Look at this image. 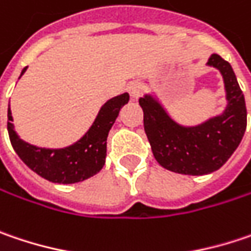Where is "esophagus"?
I'll return each instance as SVG.
<instances>
[{
  "label": "esophagus",
  "mask_w": 251,
  "mask_h": 251,
  "mask_svg": "<svg viewBox=\"0 0 251 251\" xmlns=\"http://www.w3.org/2000/svg\"><path fill=\"white\" fill-rule=\"evenodd\" d=\"M127 91L130 94V97L133 100H138L141 96V91H143V87L140 82H130L128 87H127Z\"/></svg>",
  "instance_id": "1"
}]
</instances>
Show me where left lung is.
I'll return each instance as SVG.
<instances>
[{
  "label": "left lung",
  "instance_id": "obj_1",
  "mask_svg": "<svg viewBox=\"0 0 251 251\" xmlns=\"http://www.w3.org/2000/svg\"><path fill=\"white\" fill-rule=\"evenodd\" d=\"M206 65L219 70L223 77L227 104L220 114L186 126L169 114L154 93L138 101L154 158L173 173L203 176L219 170L236 151L246 131V101L231 65L219 54H211Z\"/></svg>",
  "mask_w": 251,
  "mask_h": 251
}]
</instances>
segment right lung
I'll return each instance as SVG.
<instances>
[{
  "label": "right lung",
  "mask_w": 251,
  "mask_h": 251,
  "mask_svg": "<svg viewBox=\"0 0 251 251\" xmlns=\"http://www.w3.org/2000/svg\"><path fill=\"white\" fill-rule=\"evenodd\" d=\"M27 68L25 67L21 71L20 78L24 75ZM128 100V93H124L105 101L85 134L63 149L37 147L24 141L14 128V120L8 105L7 128L11 144L28 167L45 180L57 184H74L84 181L96 176L104 167L108 131L116 123L121 107L126 105Z\"/></svg>",
  "instance_id": "1"
}]
</instances>
